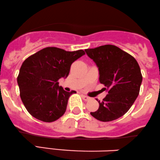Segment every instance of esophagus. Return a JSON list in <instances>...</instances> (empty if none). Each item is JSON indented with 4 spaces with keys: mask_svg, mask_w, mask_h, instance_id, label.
Wrapping results in <instances>:
<instances>
[{
    "mask_svg": "<svg viewBox=\"0 0 160 160\" xmlns=\"http://www.w3.org/2000/svg\"><path fill=\"white\" fill-rule=\"evenodd\" d=\"M82 97H83V99L85 101H88V100H90V99H91V97H88V96H86V95H82Z\"/></svg>",
    "mask_w": 160,
    "mask_h": 160,
    "instance_id": "obj_1",
    "label": "esophagus"
}]
</instances>
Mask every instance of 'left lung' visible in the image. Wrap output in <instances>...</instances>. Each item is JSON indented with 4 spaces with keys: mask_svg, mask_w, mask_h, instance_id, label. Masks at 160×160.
<instances>
[{
    "mask_svg": "<svg viewBox=\"0 0 160 160\" xmlns=\"http://www.w3.org/2000/svg\"><path fill=\"white\" fill-rule=\"evenodd\" d=\"M85 52L98 67L99 82L108 91L102 102L97 99L99 108L91 114L103 122L122 117L139 93L142 75L138 62L132 55L114 45L88 48Z\"/></svg>",
    "mask_w": 160,
    "mask_h": 160,
    "instance_id": "left-lung-1",
    "label": "left lung"
}]
</instances>
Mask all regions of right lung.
Segmentation results:
<instances>
[{"label":"right lung","mask_w":160,"mask_h":160,"mask_svg":"<svg viewBox=\"0 0 160 160\" xmlns=\"http://www.w3.org/2000/svg\"><path fill=\"white\" fill-rule=\"evenodd\" d=\"M84 54L83 50L47 47L23 62L17 82L22 102L33 118L50 123L63 115L69 97L76 92L65 91L58 80L67 78L72 63Z\"/></svg>","instance_id":"1"}]
</instances>
